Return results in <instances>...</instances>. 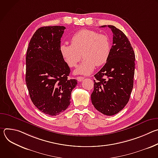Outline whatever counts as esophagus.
Here are the masks:
<instances>
[{
	"mask_svg": "<svg viewBox=\"0 0 158 158\" xmlns=\"http://www.w3.org/2000/svg\"><path fill=\"white\" fill-rule=\"evenodd\" d=\"M84 77H82V76H78V77H76V79H77L79 82H81V81H82L84 80Z\"/></svg>",
	"mask_w": 158,
	"mask_h": 158,
	"instance_id": "1",
	"label": "esophagus"
}]
</instances>
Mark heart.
Masks as SVG:
<instances>
[{
  "instance_id": "obj_1",
  "label": "heart",
  "mask_w": 158,
  "mask_h": 158,
  "mask_svg": "<svg viewBox=\"0 0 158 158\" xmlns=\"http://www.w3.org/2000/svg\"><path fill=\"white\" fill-rule=\"evenodd\" d=\"M60 54L65 62L71 67H74L81 59H84L75 70L76 74L89 75L96 66H101L107 60L110 52L109 38L105 34L82 29L71 38V44H62Z\"/></svg>"
}]
</instances>
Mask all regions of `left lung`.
Returning <instances> with one entry per match:
<instances>
[{
	"instance_id": "obj_1",
	"label": "left lung",
	"mask_w": 158,
	"mask_h": 158,
	"mask_svg": "<svg viewBox=\"0 0 158 158\" xmlns=\"http://www.w3.org/2000/svg\"><path fill=\"white\" fill-rule=\"evenodd\" d=\"M102 26L101 27H105ZM112 46L106 63L94 75L91 101L94 107L107 116L114 115L128 102L132 92L135 54L126 35L114 26Z\"/></svg>"
}]
</instances>
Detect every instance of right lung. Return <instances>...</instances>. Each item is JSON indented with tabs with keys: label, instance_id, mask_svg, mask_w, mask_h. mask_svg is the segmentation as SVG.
I'll return each instance as SVG.
<instances>
[{
	"label": "right lung",
	"instance_id": "add662e5",
	"mask_svg": "<svg viewBox=\"0 0 158 158\" xmlns=\"http://www.w3.org/2000/svg\"><path fill=\"white\" fill-rule=\"evenodd\" d=\"M65 27L39 28L32 37L26 54V82L34 106L44 113L56 116L70 104L77 82L68 79L71 72L60 52V39Z\"/></svg>",
	"mask_w": 158,
	"mask_h": 158
}]
</instances>
